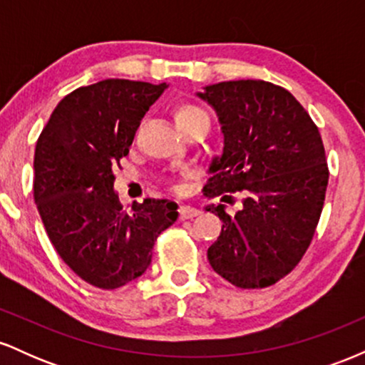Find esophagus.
<instances>
[{
  "label": "esophagus",
  "instance_id": "34e87169",
  "mask_svg": "<svg viewBox=\"0 0 365 365\" xmlns=\"http://www.w3.org/2000/svg\"><path fill=\"white\" fill-rule=\"evenodd\" d=\"M178 212H180V217H182V220H190V217L199 215V209L194 206H185V204H183V206H180Z\"/></svg>",
  "mask_w": 365,
  "mask_h": 365
}]
</instances>
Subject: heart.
I'll return each mask as SVG.
<instances>
[{
  "label": "heart",
  "mask_w": 365,
  "mask_h": 365,
  "mask_svg": "<svg viewBox=\"0 0 365 365\" xmlns=\"http://www.w3.org/2000/svg\"><path fill=\"white\" fill-rule=\"evenodd\" d=\"M200 111L199 108H195V106H192V104H182V106H178L177 110H175V120H177V125H180V123H183V121H187V120H190V118H194V116H197V115H200Z\"/></svg>",
  "instance_id": "b5f03b06"
}]
</instances>
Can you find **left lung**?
Returning <instances> with one entry per match:
<instances>
[{
    "label": "left lung",
    "mask_w": 365,
    "mask_h": 365,
    "mask_svg": "<svg viewBox=\"0 0 365 365\" xmlns=\"http://www.w3.org/2000/svg\"><path fill=\"white\" fill-rule=\"evenodd\" d=\"M195 96L216 111L223 133L204 192H244L235 215L225 204L204 207L223 221L209 264L238 288L269 287L299 264L319 221L329 178L319 130L271 82H220Z\"/></svg>",
    "instance_id": "obj_1"
}]
</instances>
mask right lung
Here are the masks:
<instances>
[{
    "label": "right lung",
    "instance_id": "obj_1",
    "mask_svg": "<svg viewBox=\"0 0 365 365\" xmlns=\"http://www.w3.org/2000/svg\"><path fill=\"white\" fill-rule=\"evenodd\" d=\"M168 83L106 78L54 108L34 154V199L49 240L83 282L113 290L148 271L178 204L145 199L123 211L113 168L128 154L145 111Z\"/></svg>",
    "mask_w": 365,
    "mask_h": 365
}]
</instances>
